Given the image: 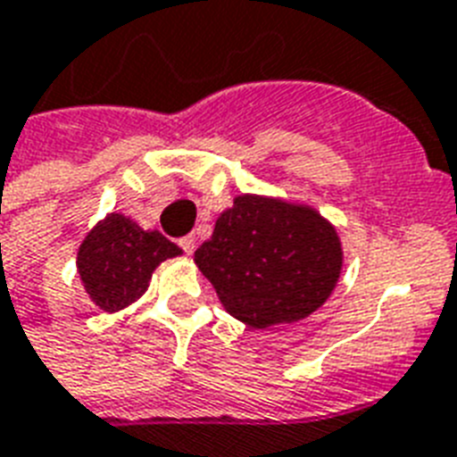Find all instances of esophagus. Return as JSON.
Here are the masks:
<instances>
[{"mask_svg": "<svg viewBox=\"0 0 457 457\" xmlns=\"http://www.w3.org/2000/svg\"><path fill=\"white\" fill-rule=\"evenodd\" d=\"M179 245L186 254H193L195 253V236H183V238L179 240Z\"/></svg>", "mask_w": 457, "mask_h": 457, "instance_id": "obj_1", "label": "esophagus"}]
</instances>
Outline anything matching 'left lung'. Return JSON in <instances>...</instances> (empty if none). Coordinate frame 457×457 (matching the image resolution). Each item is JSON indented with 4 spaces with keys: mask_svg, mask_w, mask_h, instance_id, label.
I'll use <instances>...</instances> for the list:
<instances>
[{
    "mask_svg": "<svg viewBox=\"0 0 457 457\" xmlns=\"http://www.w3.org/2000/svg\"><path fill=\"white\" fill-rule=\"evenodd\" d=\"M195 264L226 312L253 328L293 324L320 310L341 277V238L320 212L238 195L221 212Z\"/></svg>",
    "mask_w": 457,
    "mask_h": 457,
    "instance_id": "obj_1",
    "label": "left lung"
}]
</instances>
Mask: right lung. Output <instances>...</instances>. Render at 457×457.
Wrapping results in <instances>:
<instances>
[{"mask_svg": "<svg viewBox=\"0 0 457 457\" xmlns=\"http://www.w3.org/2000/svg\"><path fill=\"white\" fill-rule=\"evenodd\" d=\"M180 247L159 231H145L123 214H107L85 236L78 250V274L95 305L119 312L150 286L152 271Z\"/></svg>", "mask_w": 457, "mask_h": 457, "instance_id": "1", "label": "right lung"}]
</instances>
